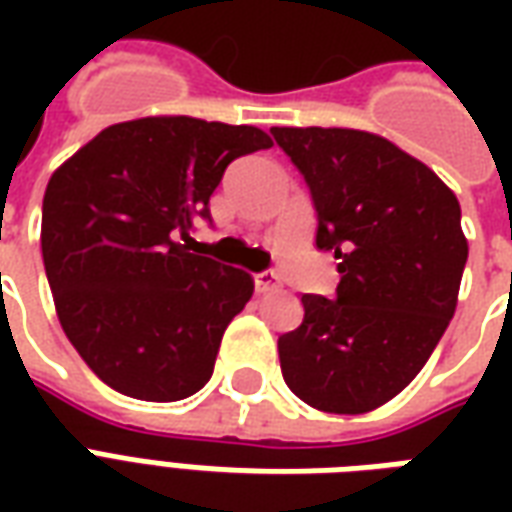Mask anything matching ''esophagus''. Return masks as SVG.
<instances>
[{
  "label": "esophagus",
  "mask_w": 512,
  "mask_h": 512,
  "mask_svg": "<svg viewBox=\"0 0 512 512\" xmlns=\"http://www.w3.org/2000/svg\"><path fill=\"white\" fill-rule=\"evenodd\" d=\"M279 288V277L274 271H260L255 274V290L257 293H271V290Z\"/></svg>",
  "instance_id": "obj_1"
}]
</instances>
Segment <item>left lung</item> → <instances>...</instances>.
<instances>
[{
	"label": "left lung",
	"mask_w": 512,
	"mask_h": 512,
	"mask_svg": "<svg viewBox=\"0 0 512 512\" xmlns=\"http://www.w3.org/2000/svg\"><path fill=\"white\" fill-rule=\"evenodd\" d=\"M315 208V246L340 274L334 299L304 293L279 337L290 392L365 414L406 389L450 323L469 246L461 205L422 161L354 128H271Z\"/></svg>",
	"instance_id": "left-lung-1"
}]
</instances>
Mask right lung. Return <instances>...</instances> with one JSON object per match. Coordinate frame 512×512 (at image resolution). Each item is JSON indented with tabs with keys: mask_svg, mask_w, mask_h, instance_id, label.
I'll use <instances>...</instances> for the list:
<instances>
[{
	"mask_svg": "<svg viewBox=\"0 0 512 512\" xmlns=\"http://www.w3.org/2000/svg\"><path fill=\"white\" fill-rule=\"evenodd\" d=\"M266 147L271 136L255 126L142 117L104 128L51 175L40 249L57 315L120 395L169 403L213 376L255 282L189 252V233L211 222L224 169Z\"/></svg>",
	"mask_w": 512,
	"mask_h": 512,
	"instance_id": "right-lung-1",
	"label": "right lung"
}]
</instances>
